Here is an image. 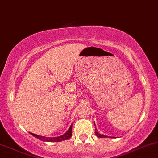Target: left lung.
Listing matches in <instances>:
<instances>
[{
	"instance_id": "left-lung-1",
	"label": "left lung",
	"mask_w": 158,
	"mask_h": 158,
	"mask_svg": "<svg viewBox=\"0 0 158 158\" xmlns=\"http://www.w3.org/2000/svg\"><path fill=\"white\" fill-rule=\"evenodd\" d=\"M95 134L97 135V136H98V137H100V138H106V137H107V136H105V135L100 134V133H99L98 131H97V129H96V131H95Z\"/></svg>"
}]
</instances>
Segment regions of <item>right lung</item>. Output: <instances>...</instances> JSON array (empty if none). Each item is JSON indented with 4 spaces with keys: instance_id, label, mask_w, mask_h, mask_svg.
<instances>
[{
    "instance_id": "1",
    "label": "right lung",
    "mask_w": 158,
    "mask_h": 158,
    "mask_svg": "<svg viewBox=\"0 0 158 158\" xmlns=\"http://www.w3.org/2000/svg\"><path fill=\"white\" fill-rule=\"evenodd\" d=\"M31 135H33L34 136H35L36 138L39 139L40 140H42V141L44 142H60L62 141V140H66L70 139L71 136H72V125L70 126L69 130L67 131V132L64 133L62 136H58V137H45V136H38V135L34 134V133H31Z\"/></svg>"
}]
</instances>
